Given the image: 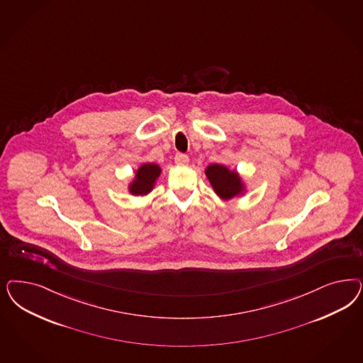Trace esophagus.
Masks as SVG:
<instances>
[{"instance_id":"obj_1","label":"esophagus","mask_w":363,"mask_h":363,"mask_svg":"<svg viewBox=\"0 0 363 363\" xmlns=\"http://www.w3.org/2000/svg\"><path fill=\"white\" fill-rule=\"evenodd\" d=\"M188 162H189V159H188L187 155H184V153H176L175 163L177 164V165H187Z\"/></svg>"}]
</instances>
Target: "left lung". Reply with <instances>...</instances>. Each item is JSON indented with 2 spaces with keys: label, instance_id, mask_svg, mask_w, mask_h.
<instances>
[{
  "label": "left lung",
  "instance_id": "left-lung-1",
  "mask_svg": "<svg viewBox=\"0 0 363 363\" xmlns=\"http://www.w3.org/2000/svg\"><path fill=\"white\" fill-rule=\"evenodd\" d=\"M204 174L219 199L227 201L234 198H242L247 194L245 179L236 169H230L224 164H210L204 169Z\"/></svg>",
  "mask_w": 363,
  "mask_h": 363
}]
</instances>
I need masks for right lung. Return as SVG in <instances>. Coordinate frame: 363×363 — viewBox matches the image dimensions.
I'll list each match as a JSON object with an SVG mask.
<instances>
[{"instance_id":"right-lung-1","label":"right lung","mask_w":363,"mask_h":363,"mask_svg":"<svg viewBox=\"0 0 363 363\" xmlns=\"http://www.w3.org/2000/svg\"><path fill=\"white\" fill-rule=\"evenodd\" d=\"M162 174V167L156 163H143L135 169V175L128 183V192L132 196H147L152 192Z\"/></svg>"}]
</instances>
